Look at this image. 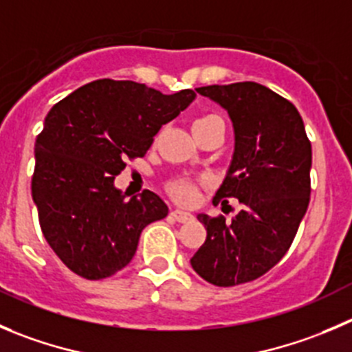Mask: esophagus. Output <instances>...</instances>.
<instances>
[{
    "mask_svg": "<svg viewBox=\"0 0 352 352\" xmlns=\"http://www.w3.org/2000/svg\"><path fill=\"white\" fill-rule=\"evenodd\" d=\"M170 216H173L174 219L178 221V223H186V221H192L193 219V214L192 212H186V210H182V209L170 210Z\"/></svg>",
    "mask_w": 352,
    "mask_h": 352,
    "instance_id": "esophagus-1",
    "label": "esophagus"
}]
</instances>
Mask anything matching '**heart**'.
<instances>
[{
  "mask_svg": "<svg viewBox=\"0 0 352 352\" xmlns=\"http://www.w3.org/2000/svg\"><path fill=\"white\" fill-rule=\"evenodd\" d=\"M210 119H217L216 116H206V117H200L197 119L193 124H200V122H206V120ZM169 193L174 197V199L178 200V202L183 204H190L195 200L197 197V185L188 178H179L176 182H173L169 185Z\"/></svg>",
  "mask_w": 352,
  "mask_h": 352,
  "instance_id": "b5f03b06",
  "label": "heart"
}]
</instances>
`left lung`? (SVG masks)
<instances>
[{"label":"left lung","instance_id":"1","mask_svg":"<svg viewBox=\"0 0 352 352\" xmlns=\"http://www.w3.org/2000/svg\"><path fill=\"white\" fill-rule=\"evenodd\" d=\"M219 103L233 122L235 152L214 206L239 199L224 216L199 214L207 236L190 259L206 282L233 287L252 282L290 249L309 206L311 142L296 107L257 82L197 88Z\"/></svg>","mask_w":352,"mask_h":352}]
</instances>
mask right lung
I'll return each mask as SVG.
<instances>
[{"mask_svg": "<svg viewBox=\"0 0 352 352\" xmlns=\"http://www.w3.org/2000/svg\"><path fill=\"white\" fill-rule=\"evenodd\" d=\"M195 96L98 79L53 105L36 138L32 200L46 242L70 271L86 280L112 276L133 259L146 224L167 216L157 193L128 199L113 179Z\"/></svg>", "mask_w": 352, "mask_h": 352, "instance_id": "1", "label": "right lung"}]
</instances>
